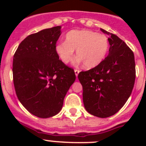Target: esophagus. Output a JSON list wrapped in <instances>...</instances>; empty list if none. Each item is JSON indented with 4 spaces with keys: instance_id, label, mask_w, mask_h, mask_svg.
<instances>
[{
    "instance_id": "34e87169",
    "label": "esophagus",
    "mask_w": 146,
    "mask_h": 146,
    "mask_svg": "<svg viewBox=\"0 0 146 146\" xmlns=\"http://www.w3.org/2000/svg\"><path fill=\"white\" fill-rule=\"evenodd\" d=\"M74 73H75L76 77H77V76H78V74H79V73H80L79 69H74Z\"/></svg>"
}]
</instances>
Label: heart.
<instances>
[{"label": "heart", "instance_id": "1", "mask_svg": "<svg viewBox=\"0 0 146 146\" xmlns=\"http://www.w3.org/2000/svg\"><path fill=\"white\" fill-rule=\"evenodd\" d=\"M109 41L103 33L90 30H72L66 34L65 42H59L55 52L62 61L67 64L74 56L76 63H83L86 69H92L103 61L109 50Z\"/></svg>", "mask_w": 146, "mask_h": 146}]
</instances>
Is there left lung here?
<instances>
[{
    "label": "left lung",
    "mask_w": 146,
    "mask_h": 146,
    "mask_svg": "<svg viewBox=\"0 0 146 146\" xmlns=\"http://www.w3.org/2000/svg\"><path fill=\"white\" fill-rule=\"evenodd\" d=\"M101 31L109 36L108 57L97 66L80 72L78 79L86 110L94 116L108 118L115 114L128 100L136 72L131 49L116 35Z\"/></svg>",
    "instance_id": "left-lung-1"
}]
</instances>
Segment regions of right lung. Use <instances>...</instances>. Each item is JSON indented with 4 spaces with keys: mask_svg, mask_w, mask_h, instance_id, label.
I'll use <instances>...</instances> for the list:
<instances>
[{
    "mask_svg": "<svg viewBox=\"0 0 146 146\" xmlns=\"http://www.w3.org/2000/svg\"><path fill=\"white\" fill-rule=\"evenodd\" d=\"M61 26L29 35L18 46L13 58V80L19 101L38 118L60 111L74 82V70L59 59L55 47Z\"/></svg>",
    "mask_w": 146,
    "mask_h": 146,
    "instance_id": "right-lung-1",
    "label": "right lung"
}]
</instances>
